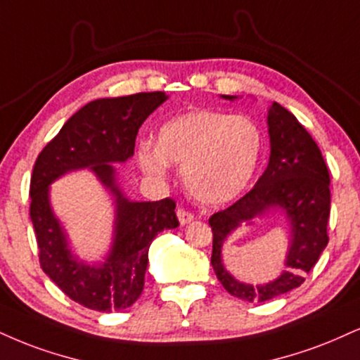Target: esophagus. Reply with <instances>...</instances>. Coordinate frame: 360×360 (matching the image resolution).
Returning <instances> with one entry per match:
<instances>
[{
	"instance_id": "34e87169",
	"label": "esophagus",
	"mask_w": 360,
	"mask_h": 360,
	"mask_svg": "<svg viewBox=\"0 0 360 360\" xmlns=\"http://www.w3.org/2000/svg\"><path fill=\"white\" fill-rule=\"evenodd\" d=\"M177 218H179L181 224H188L194 219V214L191 213V211L184 210V207H179V210H177Z\"/></svg>"
}]
</instances>
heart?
I'll use <instances>...</instances> for the list:
<instances>
[{
  "mask_svg": "<svg viewBox=\"0 0 360 360\" xmlns=\"http://www.w3.org/2000/svg\"><path fill=\"white\" fill-rule=\"evenodd\" d=\"M263 150L255 120L219 110L176 117L159 131V147L142 144L139 161L147 172L164 176L169 163L183 166L186 188L205 205L231 201L248 188Z\"/></svg>",
  "mask_w": 360,
  "mask_h": 360,
  "instance_id": "heart-1",
  "label": "heart"
}]
</instances>
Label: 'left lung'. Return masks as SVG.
<instances>
[{
  "label": "left lung",
  "instance_id": "1",
  "mask_svg": "<svg viewBox=\"0 0 360 360\" xmlns=\"http://www.w3.org/2000/svg\"><path fill=\"white\" fill-rule=\"evenodd\" d=\"M224 98L236 97L224 95ZM268 132L271 154L265 172L250 193L210 218L214 274L228 293L245 302H266L300 287L328 243L330 174L317 142L292 112L276 102L268 110ZM270 207H281L292 224L289 270L270 284L253 288L227 274L221 262V246L233 229Z\"/></svg>",
  "mask_w": 360,
  "mask_h": 360
}]
</instances>
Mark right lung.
<instances>
[{
  "instance_id": "obj_1",
  "label": "right lung",
  "mask_w": 360,
  "mask_h": 360,
  "mask_svg": "<svg viewBox=\"0 0 360 360\" xmlns=\"http://www.w3.org/2000/svg\"><path fill=\"white\" fill-rule=\"evenodd\" d=\"M166 98L164 92H141L86 103L43 147L33 166L30 218L40 266L65 295L86 309L117 311L131 307L144 290L150 241L162 229L179 226L174 199L129 201L117 188L110 164L134 155L139 129ZM82 167L92 168L117 198L115 246L101 267L72 257L48 202V186L56 177Z\"/></svg>"
}]
</instances>
